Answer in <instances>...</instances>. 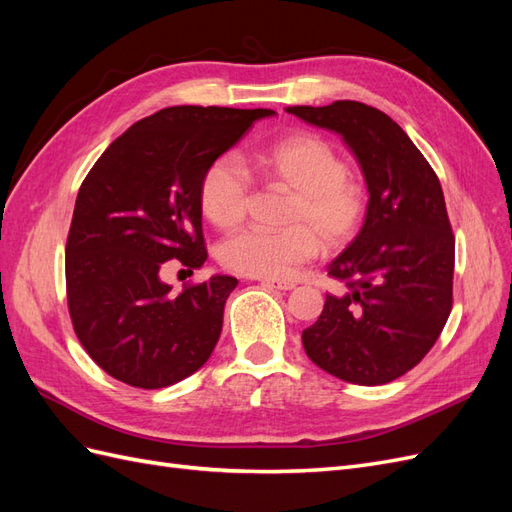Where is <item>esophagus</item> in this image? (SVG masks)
Listing matches in <instances>:
<instances>
[{
  "mask_svg": "<svg viewBox=\"0 0 512 512\" xmlns=\"http://www.w3.org/2000/svg\"><path fill=\"white\" fill-rule=\"evenodd\" d=\"M260 284H265L269 288H277V290H292L294 282H286V280H260Z\"/></svg>",
  "mask_w": 512,
  "mask_h": 512,
  "instance_id": "1",
  "label": "esophagus"
}]
</instances>
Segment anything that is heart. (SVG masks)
Here are the masks:
<instances>
[{"instance_id": "obj_1", "label": "heart", "mask_w": 512, "mask_h": 512, "mask_svg": "<svg viewBox=\"0 0 512 512\" xmlns=\"http://www.w3.org/2000/svg\"><path fill=\"white\" fill-rule=\"evenodd\" d=\"M254 168L297 192L284 230L245 228L220 247L222 265L250 277H288L320 252L337 250L365 224L369 196L337 149L316 134H294L256 153ZM252 203V177L235 156L213 160L200 179V207L222 230L237 228Z\"/></svg>"}]
</instances>
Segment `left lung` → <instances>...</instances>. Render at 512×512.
<instances>
[{
  "label": "left lung",
  "mask_w": 512,
  "mask_h": 512,
  "mask_svg": "<svg viewBox=\"0 0 512 512\" xmlns=\"http://www.w3.org/2000/svg\"><path fill=\"white\" fill-rule=\"evenodd\" d=\"M286 111L342 136L369 192L363 228L329 265L346 292L327 294L303 348L339 380L393 382L423 361L453 307L455 237L442 185L408 134L374 106L337 100Z\"/></svg>",
  "instance_id": "obj_1"
}]
</instances>
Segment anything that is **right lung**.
Segmentation results:
<instances>
[{"label":"right lung","instance_id":"1","mask_svg":"<svg viewBox=\"0 0 512 512\" xmlns=\"http://www.w3.org/2000/svg\"><path fill=\"white\" fill-rule=\"evenodd\" d=\"M271 108L168 106L108 145L81 183L66 243V292L79 342L108 376L162 389L192 376L218 344L239 284L213 275L179 294L168 260H207L200 179Z\"/></svg>","mask_w":512,"mask_h":512}]
</instances>
